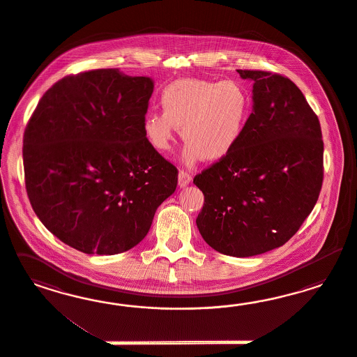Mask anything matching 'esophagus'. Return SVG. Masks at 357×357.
<instances>
[{
  "label": "esophagus",
  "instance_id": "esophagus-1",
  "mask_svg": "<svg viewBox=\"0 0 357 357\" xmlns=\"http://www.w3.org/2000/svg\"><path fill=\"white\" fill-rule=\"evenodd\" d=\"M178 181H179V185L181 187H185L187 184L191 183V181H192V175L190 172H187V170H181L179 172V175H178Z\"/></svg>",
  "mask_w": 357,
  "mask_h": 357
}]
</instances>
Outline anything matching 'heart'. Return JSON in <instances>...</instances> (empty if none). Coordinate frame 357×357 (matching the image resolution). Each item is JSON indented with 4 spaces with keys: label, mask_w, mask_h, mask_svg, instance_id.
I'll list each match as a JSON object with an SVG mask.
<instances>
[{
    "label": "heart",
    "mask_w": 357,
    "mask_h": 357,
    "mask_svg": "<svg viewBox=\"0 0 357 357\" xmlns=\"http://www.w3.org/2000/svg\"><path fill=\"white\" fill-rule=\"evenodd\" d=\"M162 111H148L142 133L155 151L172 149L182 127L185 162L218 161L234 149L249 118L250 98L237 81L183 78L161 93Z\"/></svg>",
    "instance_id": "obj_1"
}]
</instances>
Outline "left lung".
<instances>
[{
  "mask_svg": "<svg viewBox=\"0 0 357 357\" xmlns=\"http://www.w3.org/2000/svg\"><path fill=\"white\" fill-rule=\"evenodd\" d=\"M254 82L252 112L234 149L197 174L204 194L196 225L230 257L280 248L310 215L324 182L318 116L288 77L238 69Z\"/></svg>",
  "mask_w": 357,
  "mask_h": 357,
  "instance_id": "obj_1",
  "label": "left lung"
}]
</instances>
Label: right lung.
<instances>
[{"instance_id": "obj_1", "label": "right lung", "mask_w": 357, "mask_h": 357, "mask_svg": "<svg viewBox=\"0 0 357 357\" xmlns=\"http://www.w3.org/2000/svg\"><path fill=\"white\" fill-rule=\"evenodd\" d=\"M153 87L149 77L96 69L57 81L35 108L23 137L26 191L68 246L98 255L135 248L175 191L176 167L141 127Z\"/></svg>"}]
</instances>
